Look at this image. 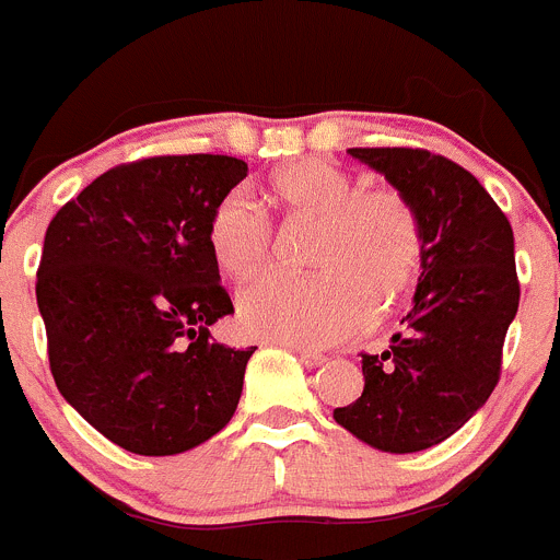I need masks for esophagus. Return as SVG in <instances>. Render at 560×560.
I'll return each mask as SVG.
<instances>
[{
	"label": "esophagus",
	"mask_w": 560,
	"mask_h": 560,
	"mask_svg": "<svg viewBox=\"0 0 560 560\" xmlns=\"http://www.w3.org/2000/svg\"><path fill=\"white\" fill-rule=\"evenodd\" d=\"M296 355H300V361H303L305 368H323L325 361H328V355L316 353V350H305V348H291Z\"/></svg>",
	"instance_id": "1"
}]
</instances>
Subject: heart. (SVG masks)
<instances>
[{
  "label": "heart",
  "mask_w": 560,
  "mask_h": 560,
  "mask_svg": "<svg viewBox=\"0 0 560 560\" xmlns=\"http://www.w3.org/2000/svg\"><path fill=\"white\" fill-rule=\"evenodd\" d=\"M269 196L285 219L316 221L308 266L316 277H266L237 296V323L249 336L300 348H328L350 339L378 305L407 289L420 260L412 207L387 187L359 190L348 171L328 160L280 167ZM207 246L221 271L237 283L266 269L271 221L244 190L215 205Z\"/></svg>",
  "instance_id": "heart-1"
}]
</instances>
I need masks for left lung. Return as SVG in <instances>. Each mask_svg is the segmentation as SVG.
Masks as SVG:
<instances>
[{
	"mask_svg": "<svg viewBox=\"0 0 560 560\" xmlns=\"http://www.w3.org/2000/svg\"><path fill=\"white\" fill-rule=\"evenodd\" d=\"M418 219L412 308L381 355H361L364 393L334 409L361 443L412 454L452 438L491 398L518 311L513 230L465 167L420 148H350Z\"/></svg>",
	"mask_w": 560,
	"mask_h": 560,
	"instance_id": "1",
	"label": "left lung"
}]
</instances>
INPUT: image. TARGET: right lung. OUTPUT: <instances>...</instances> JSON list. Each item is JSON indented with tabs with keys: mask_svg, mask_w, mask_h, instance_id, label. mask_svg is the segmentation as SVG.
Returning a JSON list of instances; mask_svg holds the SVG:
<instances>
[{
	"mask_svg": "<svg viewBox=\"0 0 560 560\" xmlns=\"http://www.w3.org/2000/svg\"><path fill=\"white\" fill-rule=\"evenodd\" d=\"M246 173L235 156H151L97 176L49 221L36 283L49 370L126 452H190L235 415L255 348L210 336L232 300L207 226Z\"/></svg>",
	"mask_w": 560,
	"mask_h": 560,
	"instance_id": "right-lung-1",
	"label": "right lung"
}]
</instances>
